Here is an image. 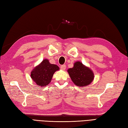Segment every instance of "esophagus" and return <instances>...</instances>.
I'll return each mask as SVG.
<instances>
[{"label": "esophagus", "instance_id": "esophagus-1", "mask_svg": "<svg viewBox=\"0 0 128 128\" xmlns=\"http://www.w3.org/2000/svg\"><path fill=\"white\" fill-rule=\"evenodd\" d=\"M60 68H61V70H64L65 69H66V65H65V64L61 65V67H60Z\"/></svg>", "mask_w": 128, "mask_h": 128}]
</instances>
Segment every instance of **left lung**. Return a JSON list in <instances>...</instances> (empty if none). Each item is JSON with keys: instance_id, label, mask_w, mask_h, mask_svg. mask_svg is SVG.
Segmentation results:
<instances>
[{"instance_id": "8db88e82", "label": "left lung", "mask_w": 128, "mask_h": 128, "mask_svg": "<svg viewBox=\"0 0 128 128\" xmlns=\"http://www.w3.org/2000/svg\"><path fill=\"white\" fill-rule=\"evenodd\" d=\"M70 77L74 84L84 87L92 82L94 74L90 68L85 66L80 61L76 62L74 67L67 70Z\"/></svg>"}]
</instances>
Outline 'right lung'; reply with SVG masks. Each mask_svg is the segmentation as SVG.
I'll return each instance as SVG.
<instances>
[{"instance_id":"obj_1","label":"right lung","mask_w":128,"mask_h":128,"mask_svg":"<svg viewBox=\"0 0 128 128\" xmlns=\"http://www.w3.org/2000/svg\"><path fill=\"white\" fill-rule=\"evenodd\" d=\"M59 69L56 64H51L48 60L45 59L33 69L30 76L36 84L43 87L50 83L54 73Z\"/></svg>"}]
</instances>
